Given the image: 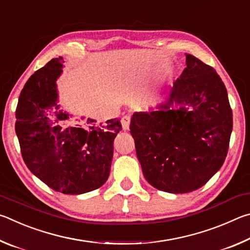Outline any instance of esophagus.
<instances>
[{"instance_id": "1", "label": "esophagus", "mask_w": 250, "mask_h": 250, "mask_svg": "<svg viewBox=\"0 0 250 250\" xmlns=\"http://www.w3.org/2000/svg\"><path fill=\"white\" fill-rule=\"evenodd\" d=\"M121 125H122V129L125 131H126L129 129V125H130V117L129 116H125L122 118L121 120Z\"/></svg>"}]
</instances>
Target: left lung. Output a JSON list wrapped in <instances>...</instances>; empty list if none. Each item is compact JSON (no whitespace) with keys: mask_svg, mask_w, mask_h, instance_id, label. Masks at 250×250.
<instances>
[{"mask_svg":"<svg viewBox=\"0 0 250 250\" xmlns=\"http://www.w3.org/2000/svg\"><path fill=\"white\" fill-rule=\"evenodd\" d=\"M167 100L134 112L130 133L146 180L160 191L202 188L222 167L232 130L227 90L216 71L191 54Z\"/></svg>","mask_w":250,"mask_h":250,"instance_id":"8db88e82","label":"left lung"}]
</instances>
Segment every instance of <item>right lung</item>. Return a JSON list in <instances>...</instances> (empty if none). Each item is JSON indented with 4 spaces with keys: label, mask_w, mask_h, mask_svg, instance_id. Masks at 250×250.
I'll return each mask as SVG.
<instances>
[{
    "label": "right lung",
    "mask_w": 250,
    "mask_h": 250,
    "mask_svg": "<svg viewBox=\"0 0 250 250\" xmlns=\"http://www.w3.org/2000/svg\"><path fill=\"white\" fill-rule=\"evenodd\" d=\"M62 62V57L53 58L29 77L19 98L15 131L29 171L55 191L78 195L108 180L121 124L74 120L59 104L56 82Z\"/></svg>",
    "instance_id": "right-lung-1"
}]
</instances>
